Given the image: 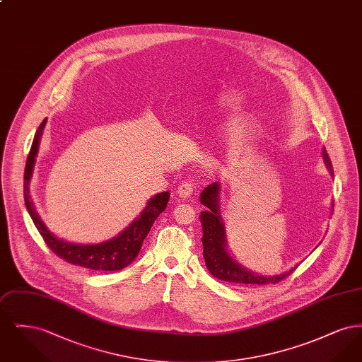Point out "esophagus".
<instances>
[{"mask_svg": "<svg viewBox=\"0 0 362 362\" xmlns=\"http://www.w3.org/2000/svg\"><path fill=\"white\" fill-rule=\"evenodd\" d=\"M195 189V185L192 180H185L180 183V186L177 187V194L180 198H187Z\"/></svg>", "mask_w": 362, "mask_h": 362, "instance_id": "34e87169", "label": "esophagus"}]
</instances>
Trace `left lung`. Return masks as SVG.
<instances>
[{
	"label": "left lung",
	"mask_w": 362,
	"mask_h": 362,
	"mask_svg": "<svg viewBox=\"0 0 362 362\" xmlns=\"http://www.w3.org/2000/svg\"><path fill=\"white\" fill-rule=\"evenodd\" d=\"M325 164L332 175V165L328 157L326 148L322 152ZM218 192L220 183H211L201 192V204L207 207V210L201 213L202 223V245H204V258L206 263L207 270L211 276L238 285H267L276 284L284 278L291 276L296 267L281 274V276H266L257 274L254 272L247 270L240 263L228 254L226 251V239H225V228L220 216L218 207Z\"/></svg>",
	"instance_id": "8db88e82"
}]
</instances>
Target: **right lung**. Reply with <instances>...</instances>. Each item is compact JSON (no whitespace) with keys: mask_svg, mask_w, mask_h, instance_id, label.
<instances>
[{"mask_svg":"<svg viewBox=\"0 0 362 362\" xmlns=\"http://www.w3.org/2000/svg\"><path fill=\"white\" fill-rule=\"evenodd\" d=\"M46 121L47 119L40 123L35 134L24 171V201L36 229L39 230L40 236L46 241L52 252L68 263L95 272H118L124 269L137 258L142 241L148 236L156 218L167 207L170 192L164 191L156 194L152 199L148 201L146 207L139 213L137 218L111 240L99 244H74L58 239L40 220L30 195V182L34 171L35 158L39 151V142L46 126Z\"/></svg>","mask_w":362,"mask_h":362,"instance_id":"add662e5","label":"right lung"}]
</instances>
